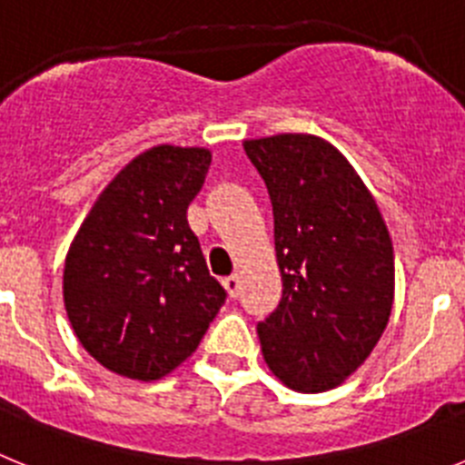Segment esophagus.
Segmentation results:
<instances>
[{"label": "esophagus", "instance_id": "34e87169", "mask_svg": "<svg viewBox=\"0 0 465 465\" xmlns=\"http://www.w3.org/2000/svg\"><path fill=\"white\" fill-rule=\"evenodd\" d=\"M223 286L230 293V298H237V293H240V274H230V277H225Z\"/></svg>", "mask_w": 465, "mask_h": 465}]
</instances>
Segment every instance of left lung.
Wrapping results in <instances>:
<instances>
[{"mask_svg":"<svg viewBox=\"0 0 465 465\" xmlns=\"http://www.w3.org/2000/svg\"><path fill=\"white\" fill-rule=\"evenodd\" d=\"M268 186L282 300L258 323L270 371L295 391L342 384L381 338L393 305V246L349 160L314 134L249 139Z\"/></svg>","mask_w":465,"mask_h":465,"instance_id":"1","label":"left lung"}]
</instances>
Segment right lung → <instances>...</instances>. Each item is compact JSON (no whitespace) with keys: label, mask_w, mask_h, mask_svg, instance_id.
Instances as JSON below:
<instances>
[{"label":"right lung","mask_w":465,"mask_h":465,"mask_svg":"<svg viewBox=\"0 0 465 465\" xmlns=\"http://www.w3.org/2000/svg\"><path fill=\"white\" fill-rule=\"evenodd\" d=\"M209 163L207 149L143 151L102 191L69 246L64 310L106 371L165 377L195 351L225 302L186 219Z\"/></svg>","instance_id":"add662e5"}]
</instances>
